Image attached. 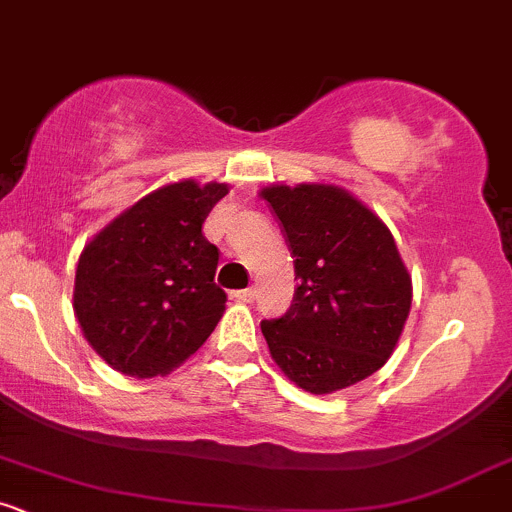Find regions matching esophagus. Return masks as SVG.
Segmentation results:
<instances>
[{
    "instance_id": "1",
    "label": "esophagus",
    "mask_w": 512,
    "mask_h": 512,
    "mask_svg": "<svg viewBox=\"0 0 512 512\" xmlns=\"http://www.w3.org/2000/svg\"><path fill=\"white\" fill-rule=\"evenodd\" d=\"M234 298L239 302H254L256 290L254 288H244V290H234Z\"/></svg>"
}]
</instances>
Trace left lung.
<instances>
[{"label":"left lung","mask_w":512,"mask_h":512,"mask_svg":"<svg viewBox=\"0 0 512 512\" xmlns=\"http://www.w3.org/2000/svg\"><path fill=\"white\" fill-rule=\"evenodd\" d=\"M261 197L298 280L285 315L261 322L271 356L315 395L364 381L393 354L410 312V276L393 234L332 185H276Z\"/></svg>","instance_id":"left-lung-1"}]
</instances>
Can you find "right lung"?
<instances>
[{"mask_svg":"<svg viewBox=\"0 0 512 512\" xmlns=\"http://www.w3.org/2000/svg\"><path fill=\"white\" fill-rule=\"evenodd\" d=\"M227 185L192 180L136 202L82 251L73 307L85 339L117 371L153 378L195 354L224 312L219 251L202 234Z\"/></svg>","mask_w":512,"mask_h":512,"instance_id":"1","label":"right lung"}]
</instances>
